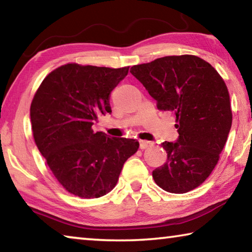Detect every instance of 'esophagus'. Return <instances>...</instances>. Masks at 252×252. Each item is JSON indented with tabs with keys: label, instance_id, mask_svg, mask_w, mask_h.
I'll list each match as a JSON object with an SVG mask.
<instances>
[{
	"label": "esophagus",
	"instance_id": "esophagus-1",
	"mask_svg": "<svg viewBox=\"0 0 252 252\" xmlns=\"http://www.w3.org/2000/svg\"><path fill=\"white\" fill-rule=\"evenodd\" d=\"M140 149H147V148H149V147H151L152 146V142H150V141H147V140H140Z\"/></svg>",
	"mask_w": 252,
	"mask_h": 252
}]
</instances>
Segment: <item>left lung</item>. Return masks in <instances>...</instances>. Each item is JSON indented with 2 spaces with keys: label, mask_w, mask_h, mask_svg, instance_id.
I'll use <instances>...</instances> for the list:
<instances>
[{
  "label": "left lung",
  "mask_w": 252,
  "mask_h": 252,
  "mask_svg": "<svg viewBox=\"0 0 252 252\" xmlns=\"http://www.w3.org/2000/svg\"><path fill=\"white\" fill-rule=\"evenodd\" d=\"M135 76L158 109L173 111L179 138L161 143L167 162L153 170L158 186L171 193L199 187L218 163L231 129L232 112L223 79L195 55H172L133 65Z\"/></svg>",
  "instance_id": "8db88e82"
}]
</instances>
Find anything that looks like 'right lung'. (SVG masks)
<instances>
[{"label":"right lung","instance_id":"1","mask_svg":"<svg viewBox=\"0 0 252 252\" xmlns=\"http://www.w3.org/2000/svg\"><path fill=\"white\" fill-rule=\"evenodd\" d=\"M127 72L129 66L67 63L46 75L32 100L36 147L61 186L80 198L110 192L125 162L139 149L134 139L109 138L92 130L97 117L111 112V91Z\"/></svg>","mask_w":252,"mask_h":252}]
</instances>
